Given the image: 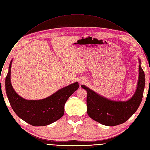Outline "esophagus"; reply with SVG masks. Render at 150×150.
Segmentation results:
<instances>
[{
    "label": "esophagus",
    "mask_w": 150,
    "mask_h": 150,
    "mask_svg": "<svg viewBox=\"0 0 150 150\" xmlns=\"http://www.w3.org/2000/svg\"><path fill=\"white\" fill-rule=\"evenodd\" d=\"M84 82H85L84 80H80L79 81V83H84Z\"/></svg>",
    "instance_id": "obj_1"
}]
</instances>
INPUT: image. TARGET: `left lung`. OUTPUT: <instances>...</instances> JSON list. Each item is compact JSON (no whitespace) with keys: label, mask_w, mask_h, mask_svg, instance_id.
Instances as JSON below:
<instances>
[{"label":"left lung","mask_w":150,"mask_h":150,"mask_svg":"<svg viewBox=\"0 0 150 150\" xmlns=\"http://www.w3.org/2000/svg\"><path fill=\"white\" fill-rule=\"evenodd\" d=\"M139 60V76L137 89L133 96L127 101H115L105 98L84 85L87 91V113L95 121L109 126L123 123L137 110L141 103L145 87V74Z\"/></svg>","instance_id":"left-lung-1"}]
</instances>
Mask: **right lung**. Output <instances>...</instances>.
I'll use <instances>...</instances> for the list:
<instances>
[{"instance_id":"1","label":"right lung","mask_w":150,"mask_h":150,"mask_svg":"<svg viewBox=\"0 0 150 150\" xmlns=\"http://www.w3.org/2000/svg\"><path fill=\"white\" fill-rule=\"evenodd\" d=\"M12 59L5 79L6 92L10 104L17 116L34 126L50 125L63 116L65 103L79 88L78 82L63 87L41 100H26L19 96L12 86L11 72Z\"/></svg>"}]
</instances>
